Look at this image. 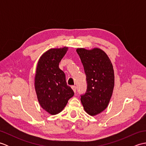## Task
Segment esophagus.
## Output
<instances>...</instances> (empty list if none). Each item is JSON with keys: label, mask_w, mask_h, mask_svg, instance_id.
Segmentation results:
<instances>
[{"label": "esophagus", "mask_w": 146, "mask_h": 146, "mask_svg": "<svg viewBox=\"0 0 146 146\" xmlns=\"http://www.w3.org/2000/svg\"><path fill=\"white\" fill-rule=\"evenodd\" d=\"M71 88H72V89H73V90L74 91V92H76V86H75V85H73V86H71Z\"/></svg>", "instance_id": "1"}]
</instances>
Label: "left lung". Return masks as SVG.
Instances as JSON below:
<instances>
[{"mask_svg":"<svg viewBox=\"0 0 146 146\" xmlns=\"http://www.w3.org/2000/svg\"><path fill=\"white\" fill-rule=\"evenodd\" d=\"M76 52L83 65L87 83L85 94L81 95L82 104L86 113L96 115L107 107L112 95V64L107 54L99 48H78Z\"/></svg>","mask_w":146,"mask_h":146,"instance_id":"obj_1","label":"left lung"}]
</instances>
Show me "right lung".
<instances>
[{"label": "right lung", "mask_w": 146, "mask_h": 146, "mask_svg": "<svg viewBox=\"0 0 146 146\" xmlns=\"http://www.w3.org/2000/svg\"><path fill=\"white\" fill-rule=\"evenodd\" d=\"M68 48L50 49L38 61L35 76V90L41 107L51 115L63 110L74 92L67 85L66 76L59 63Z\"/></svg>", "instance_id": "add662e5"}]
</instances>
